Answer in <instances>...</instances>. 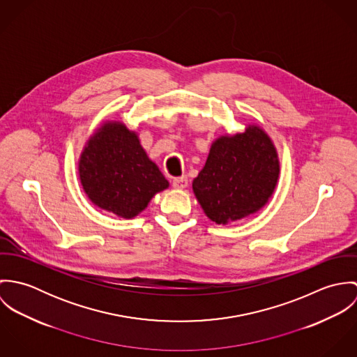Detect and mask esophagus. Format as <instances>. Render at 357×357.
Masks as SVG:
<instances>
[{
    "label": "esophagus",
    "mask_w": 357,
    "mask_h": 357,
    "mask_svg": "<svg viewBox=\"0 0 357 357\" xmlns=\"http://www.w3.org/2000/svg\"><path fill=\"white\" fill-rule=\"evenodd\" d=\"M187 185H188V180H187L185 176L173 178V187H174V188H177V190H184Z\"/></svg>",
    "instance_id": "obj_1"
}]
</instances>
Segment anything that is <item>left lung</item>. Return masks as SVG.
I'll return each instance as SVG.
<instances>
[{
  "label": "left lung",
  "instance_id": "8db88e82",
  "mask_svg": "<svg viewBox=\"0 0 357 357\" xmlns=\"http://www.w3.org/2000/svg\"><path fill=\"white\" fill-rule=\"evenodd\" d=\"M280 174L278 150L257 123L225 133L210 146L204 169L192 181L195 198L215 224H231L259 211L272 198Z\"/></svg>",
  "mask_w": 357,
  "mask_h": 357
}]
</instances>
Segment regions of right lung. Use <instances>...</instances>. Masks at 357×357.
I'll list each match as a JSON object with an SVG mask.
<instances>
[{
	"label": "right lung",
	"mask_w": 357,
	"mask_h": 357,
	"mask_svg": "<svg viewBox=\"0 0 357 357\" xmlns=\"http://www.w3.org/2000/svg\"><path fill=\"white\" fill-rule=\"evenodd\" d=\"M78 177L92 204L126 220L169 188L137 132L121 121H104L89 136L78 158Z\"/></svg>",
	"instance_id": "add662e5"
}]
</instances>
